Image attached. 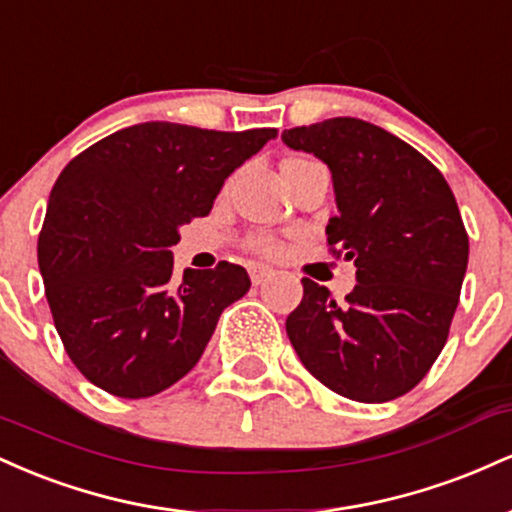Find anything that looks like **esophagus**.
<instances>
[{
    "instance_id": "34e87169",
    "label": "esophagus",
    "mask_w": 512,
    "mask_h": 512,
    "mask_svg": "<svg viewBox=\"0 0 512 512\" xmlns=\"http://www.w3.org/2000/svg\"><path fill=\"white\" fill-rule=\"evenodd\" d=\"M269 276H274V269L260 267V264H257V267H250V279H252V284H255V286H260L262 281L269 279Z\"/></svg>"
}]
</instances>
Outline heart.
<instances>
[{"label": "heart", "instance_id": "1", "mask_svg": "<svg viewBox=\"0 0 512 512\" xmlns=\"http://www.w3.org/2000/svg\"><path fill=\"white\" fill-rule=\"evenodd\" d=\"M250 248L257 252V255H264V257H274L279 255V243H276L274 238L269 236H257L250 240Z\"/></svg>", "mask_w": 512, "mask_h": 512}]
</instances>
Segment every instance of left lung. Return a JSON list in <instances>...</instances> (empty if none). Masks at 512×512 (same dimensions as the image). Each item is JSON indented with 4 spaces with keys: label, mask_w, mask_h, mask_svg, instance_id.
I'll use <instances>...</instances> for the list:
<instances>
[{
    "label": "left lung",
    "mask_w": 512,
    "mask_h": 512,
    "mask_svg": "<svg viewBox=\"0 0 512 512\" xmlns=\"http://www.w3.org/2000/svg\"><path fill=\"white\" fill-rule=\"evenodd\" d=\"M289 149L327 163L337 216L327 243L356 267L337 305L303 279L286 334L310 373L337 395L378 404L407 395L433 366L455 315L469 238L455 195L414 146L358 117L281 132Z\"/></svg>",
    "instance_id": "left-lung-1"
}]
</instances>
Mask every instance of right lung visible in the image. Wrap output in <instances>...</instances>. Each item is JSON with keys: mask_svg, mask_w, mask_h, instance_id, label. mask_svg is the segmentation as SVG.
<instances>
[{"mask_svg": "<svg viewBox=\"0 0 512 512\" xmlns=\"http://www.w3.org/2000/svg\"><path fill=\"white\" fill-rule=\"evenodd\" d=\"M276 134L142 122L88 146L62 170L38 264L64 349L93 385L142 399L197 366L250 276L219 262L185 269L175 284L170 248L180 226L207 216L228 175Z\"/></svg>", "mask_w": 512, "mask_h": 512, "instance_id": "obj_1", "label": "right lung"}]
</instances>
